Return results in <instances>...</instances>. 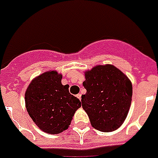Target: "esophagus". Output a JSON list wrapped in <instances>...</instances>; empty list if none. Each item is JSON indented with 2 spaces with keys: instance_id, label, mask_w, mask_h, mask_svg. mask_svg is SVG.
Wrapping results in <instances>:
<instances>
[{
  "instance_id": "esophagus-1",
  "label": "esophagus",
  "mask_w": 158,
  "mask_h": 158,
  "mask_svg": "<svg viewBox=\"0 0 158 158\" xmlns=\"http://www.w3.org/2000/svg\"><path fill=\"white\" fill-rule=\"evenodd\" d=\"M76 96H77V98H78L79 99V100H81V94H77Z\"/></svg>"
}]
</instances>
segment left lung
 I'll use <instances>...</instances> for the list:
<instances>
[{"label":"left lung","mask_w":158,"mask_h":158,"mask_svg":"<svg viewBox=\"0 0 158 158\" xmlns=\"http://www.w3.org/2000/svg\"><path fill=\"white\" fill-rule=\"evenodd\" d=\"M82 106L92 126L102 132L117 130L125 121L132 100V84L112 64L97 65L85 72Z\"/></svg>","instance_id":"left-lung-1"}]
</instances>
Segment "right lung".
Wrapping results in <instances>:
<instances>
[{
	"label": "right lung",
	"mask_w": 158,
	"mask_h": 158,
	"mask_svg": "<svg viewBox=\"0 0 158 158\" xmlns=\"http://www.w3.org/2000/svg\"><path fill=\"white\" fill-rule=\"evenodd\" d=\"M62 75L55 70L33 79L25 93L28 115L43 131L56 135L67 130L81 102L62 85Z\"/></svg>",
	"instance_id": "add662e5"
}]
</instances>
